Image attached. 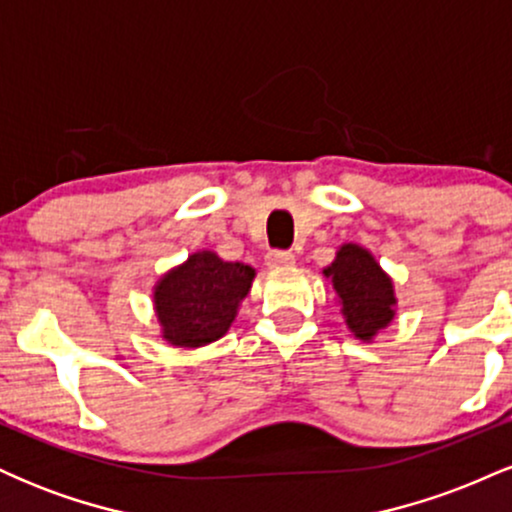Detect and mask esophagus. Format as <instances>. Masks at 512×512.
<instances>
[{"instance_id": "1", "label": "esophagus", "mask_w": 512, "mask_h": 512, "mask_svg": "<svg viewBox=\"0 0 512 512\" xmlns=\"http://www.w3.org/2000/svg\"><path fill=\"white\" fill-rule=\"evenodd\" d=\"M264 260H267V267H289L296 260V255L291 250H269Z\"/></svg>"}]
</instances>
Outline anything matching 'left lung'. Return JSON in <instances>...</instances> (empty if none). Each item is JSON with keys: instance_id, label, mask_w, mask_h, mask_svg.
Wrapping results in <instances>:
<instances>
[{"instance_id": "8db88e82", "label": "left lung", "mask_w": 512, "mask_h": 512, "mask_svg": "<svg viewBox=\"0 0 512 512\" xmlns=\"http://www.w3.org/2000/svg\"><path fill=\"white\" fill-rule=\"evenodd\" d=\"M342 301L346 325L363 342H370L395 317V289L375 257L366 248L346 243L337 260L325 269Z\"/></svg>"}]
</instances>
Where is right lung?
Instances as JSON below:
<instances>
[{
  "label": "right lung",
  "instance_id": "1",
  "mask_svg": "<svg viewBox=\"0 0 512 512\" xmlns=\"http://www.w3.org/2000/svg\"><path fill=\"white\" fill-rule=\"evenodd\" d=\"M255 269L243 262H223L202 250L170 269L154 289L156 317L163 339L173 346L197 349L223 337L248 296Z\"/></svg>",
  "mask_w": 512,
  "mask_h": 512
}]
</instances>
